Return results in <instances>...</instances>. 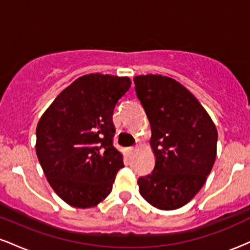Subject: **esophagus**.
Returning <instances> with one entry per match:
<instances>
[{
  "label": "esophagus",
  "instance_id": "1",
  "mask_svg": "<svg viewBox=\"0 0 250 250\" xmlns=\"http://www.w3.org/2000/svg\"><path fill=\"white\" fill-rule=\"evenodd\" d=\"M136 150H137V147H128L127 149H125V151H127V155H129V156H130V155H133Z\"/></svg>",
  "mask_w": 250,
  "mask_h": 250
}]
</instances>
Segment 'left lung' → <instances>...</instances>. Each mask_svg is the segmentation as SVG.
I'll return each mask as SVG.
<instances>
[{
  "label": "left lung",
  "mask_w": 250,
  "mask_h": 250,
  "mask_svg": "<svg viewBox=\"0 0 250 250\" xmlns=\"http://www.w3.org/2000/svg\"><path fill=\"white\" fill-rule=\"evenodd\" d=\"M150 123L151 174L137 180L140 194L162 210L183 207L203 187L216 159L213 120L187 88L162 75L134 77Z\"/></svg>",
  "instance_id": "obj_1"
}]
</instances>
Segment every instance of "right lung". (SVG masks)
I'll return each instance as SVG.
<instances>
[{"label":"right lung","instance_id":"add662e5","mask_svg":"<svg viewBox=\"0 0 250 250\" xmlns=\"http://www.w3.org/2000/svg\"><path fill=\"white\" fill-rule=\"evenodd\" d=\"M129 77L88 74L59 94L36 127V154L54 191L91 208L110 194L123 156L113 146V113Z\"/></svg>","mask_w":250,"mask_h":250}]
</instances>
